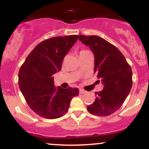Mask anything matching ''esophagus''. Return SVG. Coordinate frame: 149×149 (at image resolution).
<instances>
[{"instance_id":"34e87169","label":"esophagus","mask_w":149,"mask_h":149,"mask_svg":"<svg viewBox=\"0 0 149 149\" xmlns=\"http://www.w3.org/2000/svg\"><path fill=\"white\" fill-rule=\"evenodd\" d=\"M86 93V91L83 90V89H80V94H85Z\"/></svg>"}]
</instances>
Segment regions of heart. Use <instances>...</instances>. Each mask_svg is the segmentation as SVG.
I'll return each instance as SVG.
<instances>
[{
    "label": "heart",
    "instance_id": "heart-1",
    "mask_svg": "<svg viewBox=\"0 0 149 149\" xmlns=\"http://www.w3.org/2000/svg\"><path fill=\"white\" fill-rule=\"evenodd\" d=\"M87 51H88V50H82V51H80V53H82V52H87Z\"/></svg>",
    "mask_w": 149,
    "mask_h": 149
}]
</instances>
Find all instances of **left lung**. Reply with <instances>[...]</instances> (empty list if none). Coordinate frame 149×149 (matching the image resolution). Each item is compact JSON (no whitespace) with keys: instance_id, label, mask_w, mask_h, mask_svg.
Returning a JSON list of instances; mask_svg holds the SVG:
<instances>
[{"instance_id":"obj_1","label":"left lung","mask_w":149,"mask_h":149,"mask_svg":"<svg viewBox=\"0 0 149 149\" xmlns=\"http://www.w3.org/2000/svg\"><path fill=\"white\" fill-rule=\"evenodd\" d=\"M95 55V72L104 84L95 92V102L87 107L90 113L107 116L122 106L132 85V71L124 55L116 46L97 36H79Z\"/></svg>"}]
</instances>
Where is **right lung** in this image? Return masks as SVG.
<instances>
[{
  "label": "right lung",
  "mask_w": 149,
  "mask_h": 149,
  "mask_svg": "<svg viewBox=\"0 0 149 149\" xmlns=\"http://www.w3.org/2000/svg\"><path fill=\"white\" fill-rule=\"evenodd\" d=\"M78 38V35L53 37L36 46L19 71V86L26 102L38 115L47 119L63 116L70 101L79 90L57 89L52 76L61 69L63 59Z\"/></svg>",
  "instance_id": "right-lung-1"
}]
</instances>
